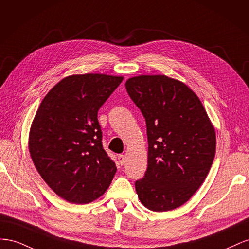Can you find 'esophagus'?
I'll return each instance as SVG.
<instances>
[{"label": "esophagus", "mask_w": 249, "mask_h": 249, "mask_svg": "<svg viewBox=\"0 0 249 249\" xmlns=\"http://www.w3.org/2000/svg\"><path fill=\"white\" fill-rule=\"evenodd\" d=\"M125 160H126V158H125V155H123V154H120L119 156H118V161H119V165H124L125 164Z\"/></svg>", "instance_id": "1"}]
</instances>
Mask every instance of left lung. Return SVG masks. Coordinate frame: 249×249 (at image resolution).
I'll return each mask as SVG.
<instances>
[{
  "mask_svg": "<svg viewBox=\"0 0 249 249\" xmlns=\"http://www.w3.org/2000/svg\"><path fill=\"white\" fill-rule=\"evenodd\" d=\"M125 87L147 126L148 167L136 181L139 199L154 212L174 210L193 196L210 171L214 126L199 98L181 81L141 75Z\"/></svg>",
  "mask_w": 249,
  "mask_h": 249,
  "instance_id": "left-lung-1",
  "label": "left lung"
}]
</instances>
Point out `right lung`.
I'll return each mask as SVG.
<instances>
[{"mask_svg": "<svg viewBox=\"0 0 249 249\" xmlns=\"http://www.w3.org/2000/svg\"><path fill=\"white\" fill-rule=\"evenodd\" d=\"M123 77L105 74L63 78L41 101L31 125L29 151L48 186L69 202L96 200L117 167L102 146L98 110Z\"/></svg>", "mask_w": 249, "mask_h": 249, "instance_id": "add662e5", "label": "right lung"}]
</instances>
